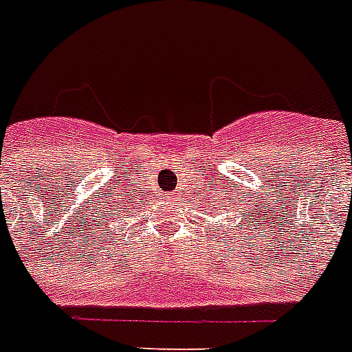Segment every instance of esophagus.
I'll list each match as a JSON object with an SVG mask.
<instances>
[{
  "label": "esophagus",
  "mask_w": 352,
  "mask_h": 352,
  "mask_svg": "<svg viewBox=\"0 0 352 352\" xmlns=\"http://www.w3.org/2000/svg\"><path fill=\"white\" fill-rule=\"evenodd\" d=\"M175 198H177V193H166V195H164V200H166L168 204H173V201H175Z\"/></svg>",
  "instance_id": "esophagus-1"
}]
</instances>
